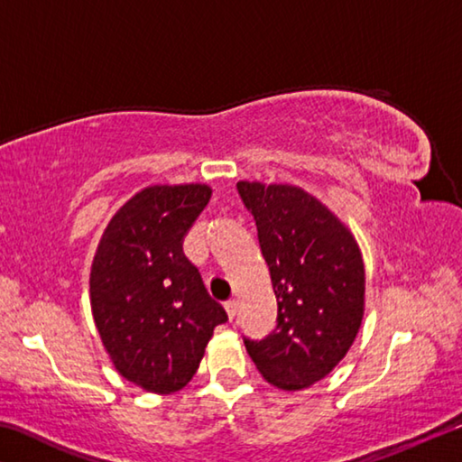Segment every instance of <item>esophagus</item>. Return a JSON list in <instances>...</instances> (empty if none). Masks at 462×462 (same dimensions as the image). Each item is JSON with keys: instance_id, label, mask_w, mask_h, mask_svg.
<instances>
[{"instance_id": "34e87169", "label": "esophagus", "mask_w": 462, "mask_h": 462, "mask_svg": "<svg viewBox=\"0 0 462 462\" xmlns=\"http://www.w3.org/2000/svg\"><path fill=\"white\" fill-rule=\"evenodd\" d=\"M224 308H226V311H228V316L232 319L234 316H236V311H238V300H234V297H232V300H228V301L224 303Z\"/></svg>"}]
</instances>
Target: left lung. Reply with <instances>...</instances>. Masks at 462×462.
Listing matches in <instances>:
<instances>
[{
    "instance_id": "1",
    "label": "left lung",
    "mask_w": 462,
    "mask_h": 462,
    "mask_svg": "<svg viewBox=\"0 0 462 462\" xmlns=\"http://www.w3.org/2000/svg\"><path fill=\"white\" fill-rule=\"evenodd\" d=\"M277 297V326L245 338L271 385H314L353 346L365 310V264L356 240L330 209L300 187L240 181Z\"/></svg>"
}]
</instances>
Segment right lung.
<instances>
[{
  "mask_svg": "<svg viewBox=\"0 0 462 462\" xmlns=\"http://www.w3.org/2000/svg\"><path fill=\"white\" fill-rule=\"evenodd\" d=\"M208 185H154L118 209L93 259L97 332L124 379L173 393L198 371L214 328L228 319L195 264L187 232L208 206Z\"/></svg>",
  "mask_w": 462,
  "mask_h": 462,
  "instance_id": "add662e5",
  "label": "right lung"
}]
</instances>
